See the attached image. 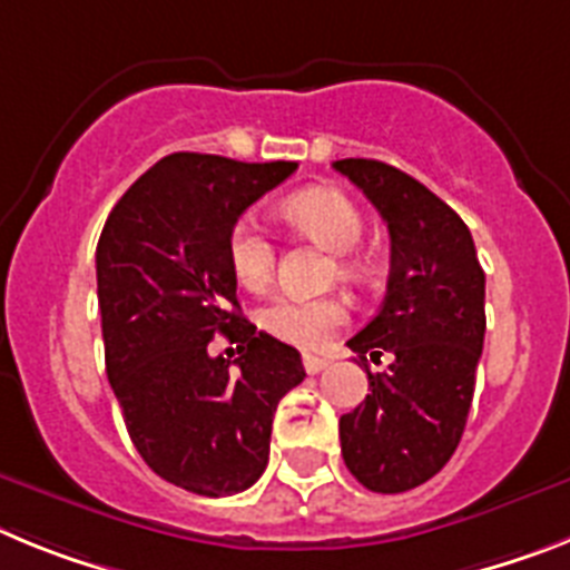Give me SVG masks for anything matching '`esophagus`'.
Wrapping results in <instances>:
<instances>
[{
  "instance_id": "esophagus-1",
  "label": "esophagus",
  "mask_w": 570,
  "mask_h": 570,
  "mask_svg": "<svg viewBox=\"0 0 570 570\" xmlns=\"http://www.w3.org/2000/svg\"><path fill=\"white\" fill-rule=\"evenodd\" d=\"M330 367V358H324V355H304V370L309 375L321 373V370Z\"/></svg>"
}]
</instances>
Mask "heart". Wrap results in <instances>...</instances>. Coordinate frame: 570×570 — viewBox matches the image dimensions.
<instances>
[{
    "label": "heart",
    "mask_w": 570,
    "mask_h": 570,
    "mask_svg": "<svg viewBox=\"0 0 570 570\" xmlns=\"http://www.w3.org/2000/svg\"><path fill=\"white\" fill-rule=\"evenodd\" d=\"M281 217L295 232L306 235L326 252H335L338 272L344 278H361L364 264L355 255V244L364 235V217L344 191L304 189L281 203ZM229 269L244 289L261 292L269 286L278 264V249L255 217H240L229 235ZM261 330L284 344L301 350H321L333 341L341 326L350 321V304L341 295L324 298H275L257 315Z\"/></svg>",
    "instance_id": "obj_1"
}]
</instances>
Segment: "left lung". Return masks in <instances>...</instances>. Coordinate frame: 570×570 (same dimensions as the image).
Returning a JSON list of instances; mask_svg holds the SVG:
<instances>
[{"label":"left lung","instance_id":"left-lung-1","mask_svg":"<svg viewBox=\"0 0 570 570\" xmlns=\"http://www.w3.org/2000/svg\"><path fill=\"white\" fill-rule=\"evenodd\" d=\"M390 232L387 298L346 341L361 361L393 353L370 373L367 399L341 415V456L367 491L404 493L450 462L464 433L484 344V272L462 217L395 166L333 163Z\"/></svg>","mask_w":570,"mask_h":570}]
</instances>
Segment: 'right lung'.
I'll list each match as a JSON object with an SVG mask.
<instances>
[{"mask_svg":"<svg viewBox=\"0 0 570 570\" xmlns=\"http://www.w3.org/2000/svg\"><path fill=\"white\" fill-rule=\"evenodd\" d=\"M295 168L168 155L117 200L97 244L106 373L128 435L157 476L197 497L261 479L278 402L306 379L295 346L240 315L226 255L237 217ZM215 334L237 360L208 355Z\"/></svg>","mask_w":570,"mask_h":570,"instance_id":"add662e5","label":"right lung"}]
</instances>
